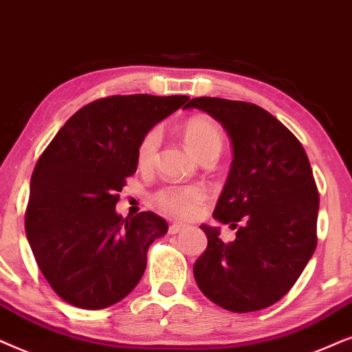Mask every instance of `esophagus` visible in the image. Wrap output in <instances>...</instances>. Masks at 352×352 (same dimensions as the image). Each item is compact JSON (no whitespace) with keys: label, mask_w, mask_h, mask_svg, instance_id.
Returning <instances> with one entry per match:
<instances>
[{"label":"esophagus","mask_w":352,"mask_h":352,"mask_svg":"<svg viewBox=\"0 0 352 352\" xmlns=\"http://www.w3.org/2000/svg\"><path fill=\"white\" fill-rule=\"evenodd\" d=\"M185 227H186L185 223H172L170 227H168V233H170V235H177V233L185 230Z\"/></svg>","instance_id":"obj_1"}]
</instances>
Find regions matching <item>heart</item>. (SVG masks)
<instances>
[{
    "mask_svg": "<svg viewBox=\"0 0 352 352\" xmlns=\"http://www.w3.org/2000/svg\"><path fill=\"white\" fill-rule=\"evenodd\" d=\"M186 146L196 157H201L206 153H220L223 144L222 129L208 117H193L186 122L184 129ZM159 146V132L151 130L144 135L138 144L137 161L138 166L148 168L153 166L156 159ZM206 193L199 186H182L170 185L164 186L154 195V201L164 212L177 215V217H191L198 212L201 204L204 203Z\"/></svg>",
    "mask_w": 352,
    "mask_h": 352,
    "instance_id": "1",
    "label": "heart"
}]
</instances>
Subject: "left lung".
<instances>
[{
  "label": "left lung",
  "instance_id": "1",
  "mask_svg": "<svg viewBox=\"0 0 352 352\" xmlns=\"http://www.w3.org/2000/svg\"><path fill=\"white\" fill-rule=\"evenodd\" d=\"M232 140L233 161L214 219L238 228L230 243L201 225L208 248L193 274L206 298L232 312L272 306L287 294L317 246L318 191L299 140L262 107L193 98Z\"/></svg>",
  "mask_w": 352,
  "mask_h": 352
}]
</instances>
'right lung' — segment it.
<instances>
[{"instance_id": "1", "label": "right lung", "mask_w": 352, "mask_h": 352, "mask_svg": "<svg viewBox=\"0 0 352 352\" xmlns=\"http://www.w3.org/2000/svg\"><path fill=\"white\" fill-rule=\"evenodd\" d=\"M188 96H107L83 106L51 140L30 180L25 232L36 264L65 302L106 309L142 280L151 243L167 233L154 212H116L138 144Z\"/></svg>"}]
</instances>
